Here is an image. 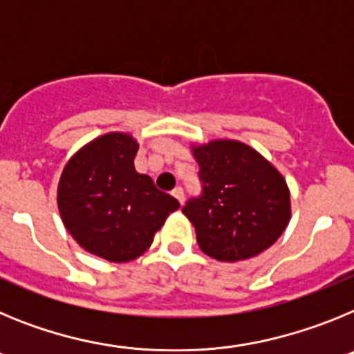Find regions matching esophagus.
Returning a JSON list of instances; mask_svg holds the SVG:
<instances>
[{"instance_id":"34e87169","label":"esophagus","mask_w":354,"mask_h":354,"mask_svg":"<svg viewBox=\"0 0 354 354\" xmlns=\"http://www.w3.org/2000/svg\"><path fill=\"white\" fill-rule=\"evenodd\" d=\"M171 195H174L175 198L179 200L180 204H183V202H184V189H183V187H180V186H177V187H175L174 192H171Z\"/></svg>"}]
</instances>
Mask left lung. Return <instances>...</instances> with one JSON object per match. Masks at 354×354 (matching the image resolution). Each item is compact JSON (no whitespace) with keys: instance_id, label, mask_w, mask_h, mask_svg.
Returning a JSON list of instances; mask_svg holds the SVG:
<instances>
[{"instance_id":"left-lung-1","label":"left lung","mask_w":354,"mask_h":354,"mask_svg":"<svg viewBox=\"0 0 354 354\" xmlns=\"http://www.w3.org/2000/svg\"><path fill=\"white\" fill-rule=\"evenodd\" d=\"M202 193L183 212L200 250L223 262L245 261L270 248L290 220L289 187L257 150L234 140L193 147Z\"/></svg>"}]
</instances>
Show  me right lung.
Listing matches in <instances>:
<instances>
[{"label":"right lung","instance_id":"obj_1","mask_svg":"<svg viewBox=\"0 0 354 354\" xmlns=\"http://www.w3.org/2000/svg\"><path fill=\"white\" fill-rule=\"evenodd\" d=\"M138 143L109 133L68 159L58 184L62 220L77 245L109 262L140 257L179 202L134 170Z\"/></svg>","mask_w":354,"mask_h":354}]
</instances>
